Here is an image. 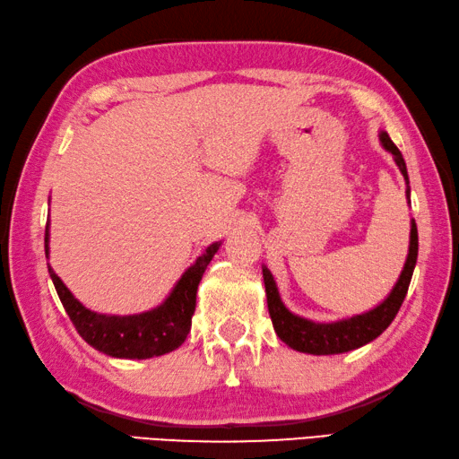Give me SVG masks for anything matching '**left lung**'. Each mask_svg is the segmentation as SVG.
<instances>
[{
  "instance_id": "1",
  "label": "left lung",
  "mask_w": 459,
  "mask_h": 459,
  "mask_svg": "<svg viewBox=\"0 0 459 459\" xmlns=\"http://www.w3.org/2000/svg\"><path fill=\"white\" fill-rule=\"evenodd\" d=\"M379 143L391 156H394L399 172L403 174V180L407 185L405 196L407 201H410V177H407V166L402 152H399V148L391 143L385 130H379ZM415 263H418V227H415V221L411 219L410 251H407L403 271L399 274L394 289H391V293L369 311L329 323L307 319V316L289 311L279 295L273 273L266 269V264H263L266 305H269V315L274 333H277L282 343H287L290 349L309 355H339L368 345L373 339H377L381 333L389 327L391 321L395 319L399 307H402L407 295V289H410Z\"/></svg>"
}]
</instances>
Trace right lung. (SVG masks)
I'll list each match as a JSON object with an SVG mask.
<instances>
[{
    "instance_id": "right-lung-1",
    "label": "right lung",
    "mask_w": 459,
    "mask_h": 459,
    "mask_svg": "<svg viewBox=\"0 0 459 459\" xmlns=\"http://www.w3.org/2000/svg\"><path fill=\"white\" fill-rule=\"evenodd\" d=\"M46 258L49 256V221L46 224ZM208 245L203 255L180 274L169 297L154 309L136 315H104L82 305L72 290L64 285L48 263V273L54 281L57 297L68 313L74 327L88 345L118 359H150L170 353L185 343L196 309V290L208 263L221 248Z\"/></svg>"
}]
</instances>
